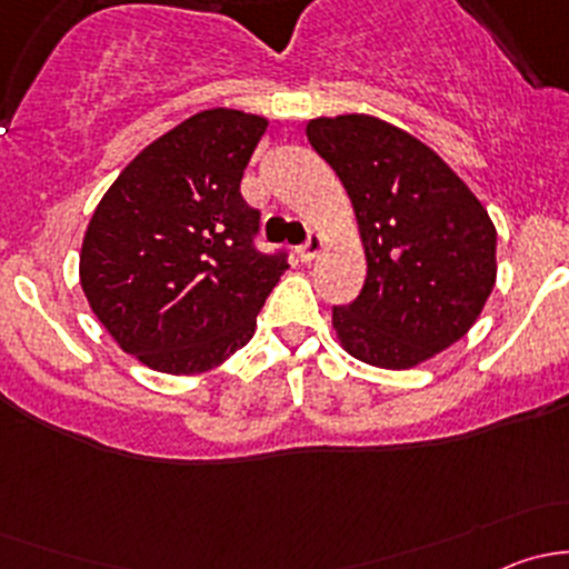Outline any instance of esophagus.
<instances>
[{"label":"esophagus","instance_id":"esophagus-1","mask_svg":"<svg viewBox=\"0 0 569 569\" xmlns=\"http://www.w3.org/2000/svg\"><path fill=\"white\" fill-rule=\"evenodd\" d=\"M321 250H325V239H321L319 233H311V237L306 239V244L300 248V258L302 261H313Z\"/></svg>","mask_w":569,"mask_h":569}]
</instances>
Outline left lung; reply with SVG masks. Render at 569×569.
Here are the masks:
<instances>
[{
    "instance_id": "left-lung-1",
    "label": "left lung",
    "mask_w": 569,
    "mask_h": 569,
    "mask_svg": "<svg viewBox=\"0 0 569 569\" xmlns=\"http://www.w3.org/2000/svg\"><path fill=\"white\" fill-rule=\"evenodd\" d=\"M306 134L341 178L366 252L358 300L332 308L341 347L377 369H412L460 341L498 269L479 198L432 148L371 114L308 120Z\"/></svg>"
}]
</instances>
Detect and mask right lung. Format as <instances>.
<instances>
[{"label": "right lung", "mask_w": 569, "mask_h": 569, "mask_svg": "<svg viewBox=\"0 0 569 569\" xmlns=\"http://www.w3.org/2000/svg\"><path fill=\"white\" fill-rule=\"evenodd\" d=\"M267 118L203 109L142 148L96 206L79 252L90 308L148 369L200 375L242 349L289 269L258 252L239 183Z\"/></svg>", "instance_id": "add662e5"}]
</instances>
